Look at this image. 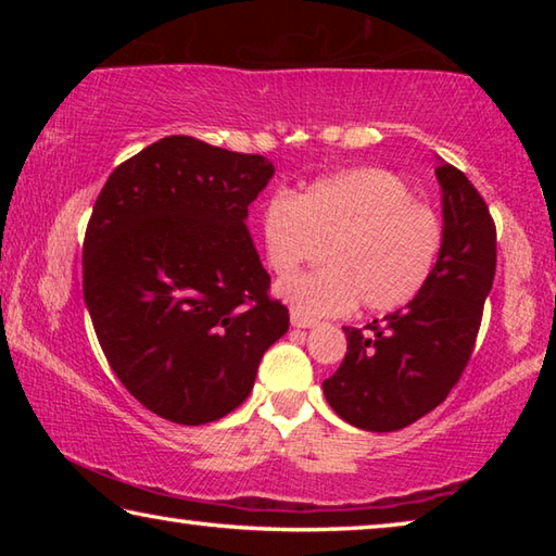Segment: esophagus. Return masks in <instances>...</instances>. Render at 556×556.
Here are the masks:
<instances>
[{
	"label": "esophagus",
	"mask_w": 556,
	"mask_h": 556,
	"mask_svg": "<svg viewBox=\"0 0 556 556\" xmlns=\"http://www.w3.org/2000/svg\"><path fill=\"white\" fill-rule=\"evenodd\" d=\"M318 321L316 318H308L306 314L296 312V308H291V326L294 328H314Z\"/></svg>",
	"instance_id": "34e87169"
}]
</instances>
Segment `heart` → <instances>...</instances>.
Wrapping results in <instances>:
<instances>
[{
  "label": "heart",
  "instance_id": "heart-1",
  "mask_svg": "<svg viewBox=\"0 0 556 556\" xmlns=\"http://www.w3.org/2000/svg\"><path fill=\"white\" fill-rule=\"evenodd\" d=\"M267 265L289 277L324 248V269L279 285V294L308 316L345 314L361 301L392 314L427 289L446 248L444 215L414 201L412 186L380 166L318 178L296 199L271 193L260 215Z\"/></svg>",
  "mask_w": 556,
  "mask_h": 556
}]
</instances>
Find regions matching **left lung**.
<instances>
[{
  "instance_id": "left-lung-1",
  "label": "left lung",
  "mask_w": 556,
  "mask_h": 556,
  "mask_svg": "<svg viewBox=\"0 0 556 556\" xmlns=\"http://www.w3.org/2000/svg\"><path fill=\"white\" fill-rule=\"evenodd\" d=\"M446 248L427 289L400 312L345 326L348 353L324 380L331 409L368 431L409 427L460 380L495 279V223L464 172L439 162Z\"/></svg>"
}]
</instances>
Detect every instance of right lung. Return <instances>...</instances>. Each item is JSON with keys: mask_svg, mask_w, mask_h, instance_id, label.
Returning <instances> with one entry per match:
<instances>
[{"mask_svg": "<svg viewBox=\"0 0 556 556\" xmlns=\"http://www.w3.org/2000/svg\"><path fill=\"white\" fill-rule=\"evenodd\" d=\"M269 159L164 137L110 174L83 240V296L131 397L199 427L248 400L289 308L248 232Z\"/></svg>", "mask_w": 556, "mask_h": 556, "instance_id": "obj_1", "label": "right lung"}]
</instances>
